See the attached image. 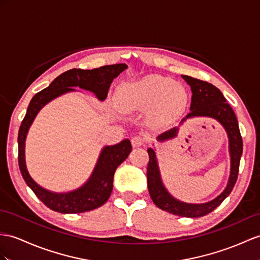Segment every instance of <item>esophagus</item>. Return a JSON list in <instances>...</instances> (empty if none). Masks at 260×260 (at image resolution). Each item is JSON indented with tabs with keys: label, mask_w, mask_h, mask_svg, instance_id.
<instances>
[{
	"label": "esophagus",
	"mask_w": 260,
	"mask_h": 260,
	"mask_svg": "<svg viewBox=\"0 0 260 260\" xmlns=\"http://www.w3.org/2000/svg\"><path fill=\"white\" fill-rule=\"evenodd\" d=\"M131 144H132V147H134V148L141 147V145L144 144V139H143L141 136H135V137H132V139H131Z\"/></svg>",
	"instance_id": "obj_1"
}]
</instances>
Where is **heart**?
<instances>
[{"label": "heart", "instance_id": "1", "mask_svg": "<svg viewBox=\"0 0 260 260\" xmlns=\"http://www.w3.org/2000/svg\"><path fill=\"white\" fill-rule=\"evenodd\" d=\"M188 93L172 78L152 75L119 88L118 101L125 110H151L150 119L155 124L174 121L184 113Z\"/></svg>", "mask_w": 260, "mask_h": 260}]
</instances>
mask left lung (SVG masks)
Segmentation results:
<instances>
[{"label": "left lung", "instance_id": "8db88e82", "mask_svg": "<svg viewBox=\"0 0 260 260\" xmlns=\"http://www.w3.org/2000/svg\"><path fill=\"white\" fill-rule=\"evenodd\" d=\"M187 84L191 86L192 90V103L191 111L182 120L192 117H211L218 120L224 125V128L229 135L230 139V153H231V175L224 192L216 199L204 204H187L175 200L169 194V192L163 186L161 181L159 167H157L155 152L153 149H148L149 164L147 169L148 175V188L153 203L163 211L171 214L178 215L183 217H201L214 211L218 205H220L227 196L232 192L237 181L239 172V162L243 153V139L240 136L239 126L235 112L232 107L226 103V99L220 92L218 88L210 82L193 78L191 76L182 75ZM181 122V123H182ZM178 134V128L170 129L157 137L159 141H166L172 139Z\"/></svg>", "mask_w": 260, "mask_h": 260}]
</instances>
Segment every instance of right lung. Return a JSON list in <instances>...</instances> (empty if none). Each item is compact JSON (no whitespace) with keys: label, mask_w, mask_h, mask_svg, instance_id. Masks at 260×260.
I'll return each instance as SVG.
<instances>
[{"label":"right lung","mask_w":260,"mask_h":260,"mask_svg":"<svg viewBox=\"0 0 260 260\" xmlns=\"http://www.w3.org/2000/svg\"><path fill=\"white\" fill-rule=\"evenodd\" d=\"M125 69V64L107 65L91 71L74 68L59 75L47 88L37 92L31 98L26 115L18 130V167L26 184L50 210L73 214L92 211L104 205L112 191L115 171L128 157L132 147L129 140H123L116 145L104 148L97 166L85 185L69 193H53L41 187L30 178L25 164V139L31 122L48 101L65 92L74 91L73 87L92 91L99 100L106 99L112 80Z\"/></svg>","instance_id":"add662e5"}]
</instances>
